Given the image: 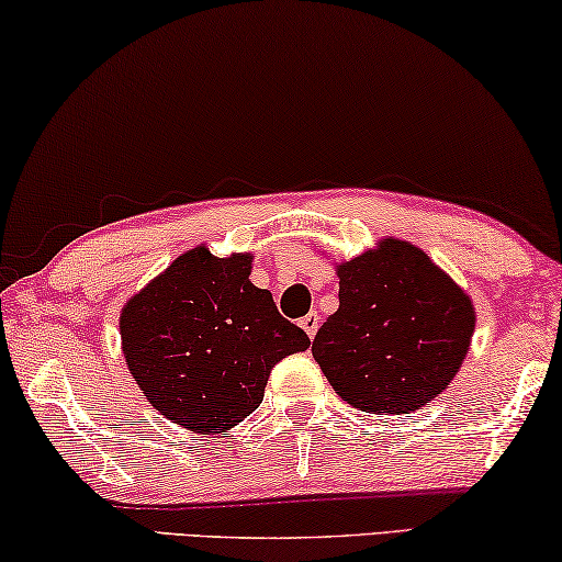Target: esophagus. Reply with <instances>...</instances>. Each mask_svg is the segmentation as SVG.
<instances>
[{
  "label": "esophagus",
  "instance_id": "34e87169",
  "mask_svg": "<svg viewBox=\"0 0 562 562\" xmlns=\"http://www.w3.org/2000/svg\"><path fill=\"white\" fill-rule=\"evenodd\" d=\"M300 328H303L310 335V338H315L317 328H321V315H317L315 310H313V313H307L303 321H300Z\"/></svg>",
  "mask_w": 562,
  "mask_h": 562
}]
</instances>
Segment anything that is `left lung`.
Wrapping results in <instances>:
<instances>
[{"instance_id":"obj_1","label":"left lung","mask_w":562,"mask_h":562,"mask_svg":"<svg viewBox=\"0 0 562 562\" xmlns=\"http://www.w3.org/2000/svg\"><path fill=\"white\" fill-rule=\"evenodd\" d=\"M335 272L340 305L313 340L335 393L358 412L398 416L437 398L472 342L467 292L401 239H381Z\"/></svg>"}]
</instances>
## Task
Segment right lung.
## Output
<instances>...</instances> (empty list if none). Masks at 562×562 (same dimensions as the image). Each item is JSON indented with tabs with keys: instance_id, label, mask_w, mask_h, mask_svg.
<instances>
[{
	"instance_id": "right-lung-1",
	"label": "right lung",
	"mask_w": 562,
	"mask_h": 562,
	"mask_svg": "<svg viewBox=\"0 0 562 562\" xmlns=\"http://www.w3.org/2000/svg\"><path fill=\"white\" fill-rule=\"evenodd\" d=\"M252 255L176 257L121 313L128 371L150 406L196 434L237 426L262 404L284 356L310 348L278 313L270 290L249 282Z\"/></svg>"
}]
</instances>
